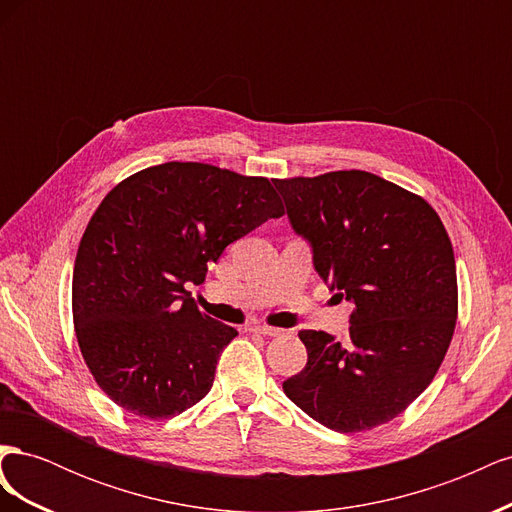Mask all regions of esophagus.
<instances>
[{"label": "esophagus", "instance_id": "34e87169", "mask_svg": "<svg viewBox=\"0 0 512 512\" xmlns=\"http://www.w3.org/2000/svg\"><path fill=\"white\" fill-rule=\"evenodd\" d=\"M252 333H258V335H265V337H277L282 335L284 331L282 329H273V327H260V324H256V327L250 329Z\"/></svg>", "mask_w": 512, "mask_h": 512}]
</instances>
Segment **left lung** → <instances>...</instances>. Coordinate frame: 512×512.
<instances>
[{"mask_svg":"<svg viewBox=\"0 0 512 512\" xmlns=\"http://www.w3.org/2000/svg\"><path fill=\"white\" fill-rule=\"evenodd\" d=\"M273 185L320 280L354 307L346 344L299 333L307 365L284 393L333 431L389 423L427 389L453 339L457 269L444 224L421 196L365 170Z\"/></svg>","mask_w":512,"mask_h":512,"instance_id":"1","label":"left lung"}]
</instances>
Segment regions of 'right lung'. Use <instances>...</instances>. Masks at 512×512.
Returning <instances> with one entry per match:
<instances>
[{
  "label": "right lung",
  "mask_w": 512,
  "mask_h": 512,
  "mask_svg": "<svg viewBox=\"0 0 512 512\" xmlns=\"http://www.w3.org/2000/svg\"><path fill=\"white\" fill-rule=\"evenodd\" d=\"M284 207L265 177L198 162L138 170L104 196L74 260L83 359L117 406L170 418L198 404L237 329L200 314L188 284Z\"/></svg>",
  "instance_id": "1"
}]
</instances>
